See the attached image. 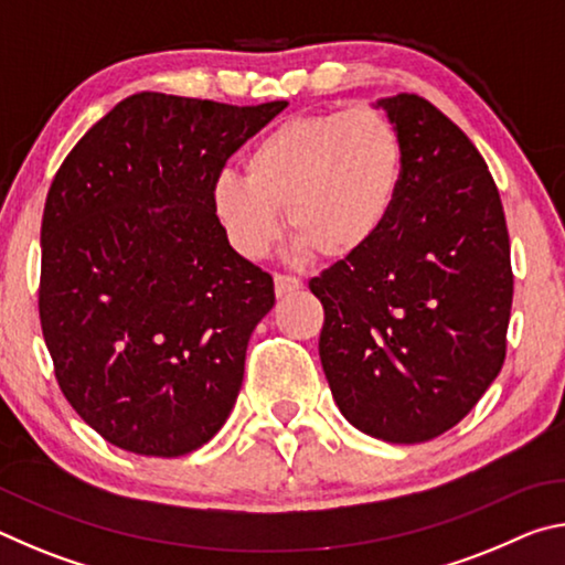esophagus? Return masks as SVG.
<instances>
[{
    "label": "esophagus",
    "mask_w": 565,
    "mask_h": 565,
    "mask_svg": "<svg viewBox=\"0 0 565 565\" xmlns=\"http://www.w3.org/2000/svg\"><path fill=\"white\" fill-rule=\"evenodd\" d=\"M301 289V281L294 279V276H281L276 274L274 276V291H276V299H284V296L296 294Z\"/></svg>",
    "instance_id": "34e87169"
}]
</instances>
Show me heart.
<instances>
[{
  "label": "heart",
  "mask_w": 565,
  "mask_h": 565,
  "mask_svg": "<svg viewBox=\"0 0 565 565\" xmlns=\"http://www.w3.org/2000/svg\"><path fill=\"white\" fill-rule=\"evenodd\" d=\"M246 177L222 174L212 209L238 254L259 259L286 224L291 252L341 262L384 232L398 204L406 151L379 109L299 114L271 127L244 159Z\"/></svg>",
  "instance_id": "obj_1"
}]
</instances>
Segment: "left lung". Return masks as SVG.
I'll list each match as a JSON object with an SVG mask.
<instances>
[{
  "label": "left lung",
  "instance_id": "obj_1",
  "mask_svg": "<svg viewBox=\"0 0 565 565\" xmlns=\"http://www.w3.org/2000/svg\"><path fill=\"white\" fill-rule=\"evenodd\" d=\"M406 151L374 242L309 281L319 356L351 426L388 444L454 428L499 376L513 274L499 189L471 139L416 94L379 99Z\"/></svg>",
  "mask_w": 565,
  "mask_h": 565
}]
</instances>
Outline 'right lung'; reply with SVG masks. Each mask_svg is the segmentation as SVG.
Listing matches in <instances>:
<instances>
[{
    "label": "right lung",
    "mask_w": 565,
    "mask_h": 565,
    "mask_svg": "<svg viewBox=\"0 0 565 565\" xmlns=\"http://www.w3.org/2000/svg\"><path fill=\"white\" fill-rule=\"evenodd\" d=\"M284 107L131 94L56 171L42 333L66 401L124 451L191 454L232 414L274 281L228 244L212 184Z\"/></svg>",
    "instance_id": "add662e5"
}]
</instances>
